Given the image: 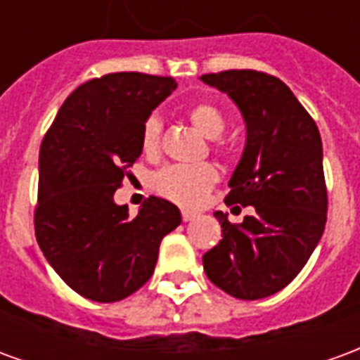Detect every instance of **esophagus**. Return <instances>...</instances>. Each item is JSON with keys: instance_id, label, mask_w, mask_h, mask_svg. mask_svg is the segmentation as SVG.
Segmentation results:
<instances>
[{"instance_id": "esophagus-1", "label": "esophagus", "mask_w": 360, "mask_h": 360, "mask_svg": "<svg viewBox=\"0 0 360 360\" xmlns=\"http://www.w3.org/2000/svg\"><path fill=\"white\" fill-rule=\"evenodd\" d=\"M181 216H183V221H191V219L196 218L195 212H191V210H183L181 212Z\"/></svg>"}]
</instances>
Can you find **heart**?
Instances as JSON below:
<instances>
[{
    "label": "heart",
    "mask_w": 360,
    "mask_h": 360,
    "mask_svg": "<svg viewBox=\"0 0 360 360\" xmlns=\"http://www.w3.org/2000/svg\"><path fill=\"white\" fill-rule=\"evenodd\" d=\"M188 119L196 131L206 139H218L226 129V117L218 105L210 102L195 103L188 110ZM160 131L162 123L158 117H148L142 127L141 144L146 156H156L160 150ZM218 181V169L210 164L198 165H167L154 175L152 187L172 202L181 206H196L202 202Z\"/></svg>",
    "instance_id": "1"
}]
</instances>
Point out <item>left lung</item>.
<instances>
[{"instance_id":"obj_1","label":"left lung","mask_w":360,"mask_h":360,"mask_svg":"<svg viewBox=\"0 0 360 360\" xmlns=\"http://www.w3.org/2000/svg\"><path fill=\"white\" fill-rule=\"evenodd\" d=\"M200 81L241 111L247 141L226 204L255 208L237 226L214 212L224 239L202 257L204 271L231 297L264 299L293 281L324 233L322 139L289 86L271 75L233 69Z\"/></svg>"}]
</instances>
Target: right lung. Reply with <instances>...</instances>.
Returning <instances> with one entry per match:
<instances>
[{"instance_id":"1","label":"right lung","mask_w":360,"mask_h":360,"mask_svg":"<svg viewBox=\"0 0 360 360\" xmlns=\"http://www.w3.org/2000/svg\"><path fill=\"white\" fill-rule=\"evenodd\" d=\"M177 82L111 73L71 92L46 133L38 160L36 241L58 276L96 302H115L154 274L160 243L179 208L150 196L131 218L113 200L142 154V127Z\"/></svg>"}]
</instances>
